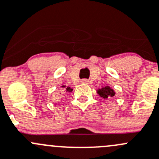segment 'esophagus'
Returning <instances> with one entry per match:
<instances>
[{
    "label": "esophagus",
    "mask_w": 159,
    "mask_h": 159,
    "mask_svg": "<svg viewBox=\"0 0 159 159\" xmlns=\"http://www.w3.org/2000/svg\"><path fill=\"white\" fill-rule=\"evenodd\" d=\"M81 82L83 83V84H89V81L87 79H82L81 81Z\"/></svg>",
    "instance_id": "obj_1"
}]
</instances>
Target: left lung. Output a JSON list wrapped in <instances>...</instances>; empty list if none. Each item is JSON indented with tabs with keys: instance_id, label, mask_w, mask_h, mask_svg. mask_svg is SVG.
<instances>
[{
	"instance_id": "8db88e82",
	"label": "left lung",
	"mask_w": 159,
	"mask_h": 159,
	"mask_svg": "<svg viewBox=\"0 0 159 159\" xmlns=\"http://www.w3.org/2000/svg\"><path fill=\"white\" fill-rule=\"evenodd\" d=\"M97 92H98V94L100 95V96L102 97V98H108L109 96L112 97L114 96V95H115L113 90L111 89L109 86H106L105 88H102V89H98Z\"/></svg>"
}]
</instances>
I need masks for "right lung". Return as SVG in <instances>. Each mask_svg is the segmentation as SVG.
Returning <instances> with one entry per match:
<instances>
[{"label": "right lung", "mask_w": 159, "mask_h": 159, "mask_svg": "<svg viewBox=\"0 0 159 159\" xmlns=\"http://www.w3.org/2000/svg\"><path fill=\"white\" fill-rule=\"evenodd\" d=\"M61 87L64 89V88H65V85H63V86H61ZM64 91H65V92H72V89H70V87H67V88H66L65 89H64Z\"/></svg>", "instance_id": "right-lung-1"}]
</instances>
